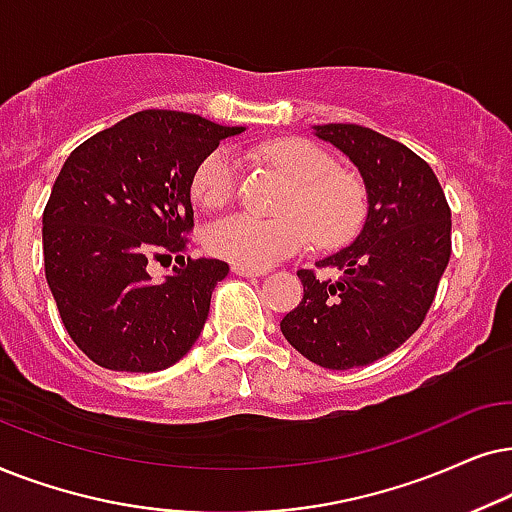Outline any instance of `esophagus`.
<instances>
[{"instance_id":"obj_1","label":"esophagus","mask_w":512,"mask_h":512,"mask_svg":"<svg viewBox=\"0 0 512 512\" xmlns=\"http://www.w3.org/2000/svg\"><path fill=\"white\" fill-rule=\"evenodd\" d=\"M231 271H234L236 276H245V278H257V276H264V274H267V271H264V269L243 267V264H234V267H231Z\"/></svg>"}]
</instances>
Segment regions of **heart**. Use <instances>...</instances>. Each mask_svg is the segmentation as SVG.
Instances as JSON below:
<instances>
[{
    "label": "heart",
    "instance_id": "heart-1",
    "mask_svg": "<svg viewBox=\"0 0 512 512\" xmlns=\"http://www.w3.org/2000/svg\"><path fill=\"white\" fill-rule=\"evenodd\" d=\"M255 156L274 166L292 189L281 220L231 215L210 224L206 245L213 255L252 269H267L311 243L323 248L349 243L367 215V189L358 175L337 170L325 149L302 138L271 140ZM238 161L229 147L206 154L192 175V196L201 208L222 210L236 196Z\"/></svg>",
    "mask_w": 512,
    "mask_h": 512
}]
</instances>
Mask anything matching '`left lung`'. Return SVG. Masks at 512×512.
<instances>
[{
	"mask_svg": "<svg viewBox=\"0 0 512 512\" xmlns=\"http://www.w3.org/2000/svg\"><path fill=\"white\" fill-rule=\"evenodd\" d=\"M360 170L367 217L349 248L316 267L339 281L299 269L304 297L281 320V332L311 363L351 370L388 356L410 339L431 309L452 255V213L433 168L372 128L313 126Z\"/></svg>",
	"mask_w": 512,
	"mask_h": 512,
	"instance_id": "left-lung-1",
	"label": "left lung"
}]
</instances>
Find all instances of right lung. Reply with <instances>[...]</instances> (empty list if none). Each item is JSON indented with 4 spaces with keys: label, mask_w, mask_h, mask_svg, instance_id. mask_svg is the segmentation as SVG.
Instances as JSON below:
<instances>
[{
    "label": "right lung",
    "mask_w": 512,
    "mask_h": 512,
    "mask_svg": "<svg viewBox=\"0 0 512 512\" xmlns=\"http://www.w3.org/2000/svg\"><path fill=\"white\" fill-rule=\"evenodd\" d=\"M199 114L145 109L95 133L60 168L42 217L46 283L72 342L117 372H159L199 339L220 260H187L192 175L220 140L243 133ZM177 254L154 282L149 259Z\"/></svg>",
    "instance_id": "add662e5"
}]
</instances>
